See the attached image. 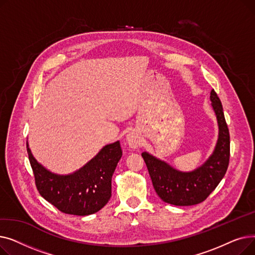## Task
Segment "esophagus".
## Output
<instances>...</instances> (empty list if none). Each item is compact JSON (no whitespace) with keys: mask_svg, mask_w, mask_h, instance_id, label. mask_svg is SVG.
Returning <instances> with one entry per match:
<instances>
[{"mask_svg":"<svg viewBox=\"0 0 255 255\" xmlns=\"http://www.w3.org/2000/svg\"><path fill=\"white\" fill-rule=\"evenodd\" d=\"M126 139H127V142H128L130 148H132V149L138 148L139 139H138V137H137V135L135 134V133H132V132L128 133L127 136H126Z\"/></svg>","mask_w":255,"mask_h":255,"instance_id":"34e87169","label":"esophagus"}]
</instances>
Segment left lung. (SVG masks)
Here are the masks:
<instances>
[{
    "instance_id": "1",
    "label": "left lung",
    "mask_w": 255,
    "mask_h": 255,
    "mask_svg": "<svg viewBox=\"0 0 255 255\" xmlns=\"http://www.w3.org/2000/svg\"><path fill=\"white\" fill-rule=\"evenodd\" d=\"M212 109L218 124V139L206 161L191 171H182L148 152L141 156L148 167L154 189L163 202L175 206H193L214 191L223 179L230 162V132L220 99L215 91L210 93Z\"/></svg>"
}]
</instances>
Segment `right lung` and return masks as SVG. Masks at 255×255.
<instances>
[{
	"label": "right lung",
	"instance_id": "right-lung-1",
	"mask_svg": "<svg viewBox=\"0 0 255 255\" xmlns=\"http://www.w3.org/2000/svg\"><path fill=\"white\" fill-rule=\"evenodd\" d=\"M36 187L48 203L70 215L87 216L101 210L112 196V178L122 157L120 141L104 145L83 167L59 175L39 163L26 141Z\"/></svg>",
	"mask_w": 255,
	"mask_h": 255
}]
</instances>
